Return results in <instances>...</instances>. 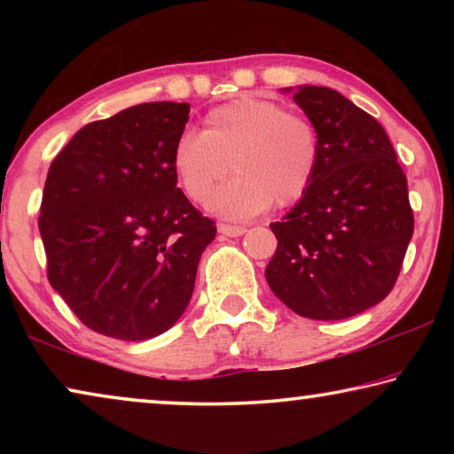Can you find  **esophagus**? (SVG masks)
I'll use <instances>...</instances> for the list:
<instances>
[{"mask_svg": "<svg viewBox=\"0 0 454 454\" xmlns=\"http://www.w3.org/2000/svg\"><path fill=\"white\" fill-rule=\"evenodd\" d=\"M218 232L222 236L236 238V236H242L246 232V228L244 226H232V224H218Z\"/></svg>", "mask_w": 454, "mask_h": 454, "instance_id": "34e87169", "label": "esophagus"}]
</instances>
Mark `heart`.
<instances>
[{"label": "heart", "instance_id": "1", "mask_svg": "<svg viewBox=\"0 0 454 454\" xmlns=\"http://www.w3.org/2000/svg\"><path fill=\"white\" fill-rule=\"evenodd\" d=\"M320 132L310 118L272 99L242 96L214 107L202 134L184 132L172 145V170L192 202H204L227 173L235 178L208 200L222 218L246 220L296 204L320 168Z\"/></svg>", "mask_w": 454, "mask_h": 454}]
</instances>
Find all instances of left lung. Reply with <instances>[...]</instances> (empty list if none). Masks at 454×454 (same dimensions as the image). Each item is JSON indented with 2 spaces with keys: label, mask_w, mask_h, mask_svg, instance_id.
<instances>
[{
  "label": "left lung",
  "mask_w": 454,
  "mask_h": 454,
  "mask_svg": "<svg viewBox=\"0 0 454 454\" xmlns=\"http://www.w3.org/2000/svg\"><path fill=\"white\" fill-rule=\"evenodd\" d=\"M294 102L320 132V168L270 224L278 246L266 280L304 318H350L384 301L401 272L414 230L406 176L384 128L348 98L298 86Z\"/></svg>",
  "instance_id": "obj_1"
}]
</instances>
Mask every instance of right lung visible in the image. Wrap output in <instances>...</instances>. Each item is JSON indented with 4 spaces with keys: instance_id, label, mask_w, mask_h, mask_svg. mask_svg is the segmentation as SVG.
<instances>
[{
    "instance_id": "right-lung-1",
    "label": "right lung",
    "mask_w": 454,
    "mask_h": 454,
    "mask_svg": "<svg viewBox=\"0 0 454 454\" xmlns=\"http://www.w3.org/2000/svg\"><path fill=\"white\" fill-rule=\"evenodd\" d=\"M186 102L132 106L83 126L45 178L48 278L83 325L120 340L172 328L216 226L176 186L172 145Z\"/></svg>"
}]
</instances>
